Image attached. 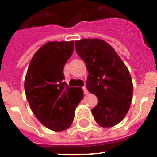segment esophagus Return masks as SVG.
<instances>
[{
	"label": "esophagus",
	"instance_id": "esophagus-1",
	"mask_svg": "<svg viewBox=\"0 0 157 157\" xmlns=\"http://www.w3.org/2000/svg\"><path fill=\"white\" fill-rule=\"evenodd\" d=\"M83 91H84V94H88L89 91L87 90V89H86V86L83 87Z\"/></svg>",
	"mask_w": 157,
	"mask_h": 157
}]
</instances>
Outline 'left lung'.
I'll return each mask as SVG.
<instances>
[{"label":"left lung","instance_id":"left-lung-1","mask_svg":"<svg viewBox=\"0 0 157 157\" xmlns=\"http://www.w3.org/2000/svg\"><path fill=\"white\" fill-rule=\"evenodd\" d=\"M78 56L88 70L86 87L97 96L92 109L94 120L102 127L117 125L130 107L133 82L128 68L109 43L99 38L75 41Z\"/></svg>","mask_w":157,"mask_h":157}]
</instances>
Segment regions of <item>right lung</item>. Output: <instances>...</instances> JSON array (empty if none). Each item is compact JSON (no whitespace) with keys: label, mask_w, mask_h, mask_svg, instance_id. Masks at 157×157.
Here are the masks:
<instances>
[{"label":"right lung","mask_w":157,"mask_h":157,"mask_svg":"<svg viewBox=\"0 0 157 157\" xmlns=\"http://www.w3.org/2000/svg\"><path fill=\"white\" fill-rule=\"evenodd\" d=\"M74 51V41H50L34 53L24 81L26 97L41 124L53 131L68 129L83 98L80 87L63 82V67Z\"/></svg>","instance_id":"obj_1"}]
</instances>
